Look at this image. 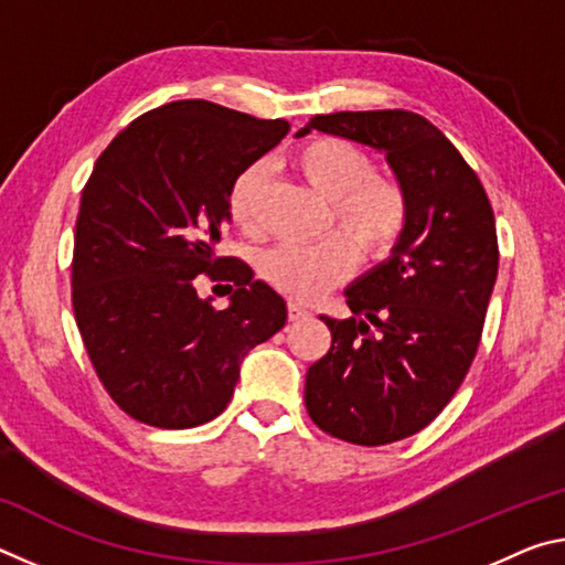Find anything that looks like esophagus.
<instances>
[{"instance_id":"obj_1","label":"esophagus","mask_w":565,"mask_h":565,"mask_svg":"<svg viewBox=\"0 0 565 565\" xmlns=\"http://www.w3.org/2000/svg\"><path fill=\"white\" fill-rule=\"evenodd\" d=\"M309 317H311V311L306 309V306L296 303V301L289 303V319H291V321H301V319H309Z\"/></svg>"}]
</instances>
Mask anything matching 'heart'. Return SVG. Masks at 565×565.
Segmentation results:
<instances>
[{
	"instance_id": "1",
	"label": "heart",
	"mask_w": 565,
	"mask_h": 565,
	"mask_svg": "<svg viewBox=\"0 0 565 565\" xmlns=\"http://www.w3.org/2000/svg\"><path fill=\"white\" fill-rule=\"evenodd\" d=\"M294 167L333 202V222L359 254L384 259L394 252L408 224V196L398 181L374 174V159L366 149L341 137H313L294 151ZM266 177L264 161H254L228 189V216L244 232H252L256 224ZM350 245L343 236L317 244H281L264 254L262 271L291 299H319L353 271L356 254Z\"/></svg>"
}]
</instances>
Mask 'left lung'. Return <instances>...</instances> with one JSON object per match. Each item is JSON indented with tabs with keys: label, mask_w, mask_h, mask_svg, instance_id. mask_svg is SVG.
<instances>
[{
	"label": "left lung",
	"mask_w": 565,
	"mask_h": 565,
	"mask_svg": "<svg viewBox=\"0 0 565 565\" xmlns=\"http://www.w3.org/2000/svg\"><path fill=\"white\" fill-rule=\"evenodd\" d=\"M319 129L386 154L408 196V224L386 262L347 291L351 319L321 317L331 349L306 371V411L359 446L418 434L461 386L499 274L493 209L476 171L414 111L319 114Z\"/></svg>",
	"instance_id": "1"
}]
</instances>
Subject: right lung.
Returning <instances> with one entry per match:
<instances>
[{"mask_svg":"<svg viewBox=\"0 0 565 565\" xmlns=\"http://www.w3.org/2000/svg\"><path fill=\"white\" fill-rule=\"evenodd\" d=\"M286 131L284 119L181 99L134 119L94 164L76 216L74 317L104 388L141 424L216 418L246 353L284 329L281 294L218 244L234 179ZM199 273L235 281L226 310L195 294Z\"/></svg>","mask_w":565,"mask_h":565,"instance_id":"obj_1","label":"right lung"}]
</instances>
